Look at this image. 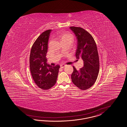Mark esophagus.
Returning <instances> with one entry per match:
<instances>
[{"label": "esophagus", "instance_id": "obj_1", "mask_svg": "<svg viewBox=\"0 0 127 127\" xmlns=\"http://www.w3.org/2000/svg\"><path fill=\"white\" fill-rule=\"evenodd\" d=\"M60 66H61V68H64V67L65 66V65H64V64H61V65H60Z\"/></svg>", "mask_w": 127, "mask_h": 127}]
</instances>
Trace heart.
Segmentation results:
<instances>
[{
    "instance_id": "1",
    "label": "heart",
    "mask_w": 127,
    "mask_h": 127,
    "mask_svg": "<svg viewBox=\"0 0 127 127\" xmlns=\"http://www.w3.org/2000/svg\"><path fill=\"white\" fill-rule=\"evenodd\" d=\"M59 38L62 42L66 41L68 40L73 41V37L72 34L67 33H62L59 35Z\"/></svg>"
}]
</instances>
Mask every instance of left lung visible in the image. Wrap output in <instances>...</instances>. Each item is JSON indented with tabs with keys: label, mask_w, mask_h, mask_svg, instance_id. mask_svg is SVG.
I'll return each mask as SVG.
<instances>
[{
	"label": "left lung",
	"mask_w": 127,
	"mask_h": 127,
	"mask_svg": "<svg viewBox=\"0 0 127 127\" xmlns=\"http://www.w3.org/2000/svg\"><path fill=\"white\" fill-rule=\"evenodd\" d=\"M77 41V59H82L84 66L77 70L73 66L72 82L82 90L88 89L96 82L99 70V61L96 42L92 35L82 28L70 27Z\"/></svg>",
	"instance_id": "obj_1"
}]
</instances>
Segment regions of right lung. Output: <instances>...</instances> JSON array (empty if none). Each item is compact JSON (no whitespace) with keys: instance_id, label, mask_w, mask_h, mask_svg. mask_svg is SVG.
I'll use <instances>...</instances> for the list:
<instances>
[{"instance_id":"right-lung-1","label":"right lung","mask_w":127,"mask_h":127,"mask_svg":"<svg viewBox=\"0 0 127 127\" xmlns=\"http://www.w3.org/2000/svg\"><path fill=\"white\" fill-rule=\"evenodd\" d=\"M51 30L40 34L32 47L30 56V70L36 85L42 90L50 89L56 82L59 65L51 66L47 63L46 55Z\"/></svg>"}]
</instances>
